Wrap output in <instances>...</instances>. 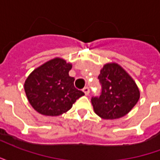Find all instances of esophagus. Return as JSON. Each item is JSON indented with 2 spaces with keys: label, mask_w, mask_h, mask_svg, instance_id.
<instances>
[{
  "label": "esophagus",
  "mask_w": 160,
  "mask_h": 160,
  "mask_svg": "<svg viewBox=\"0 0 160 160\" xmlns=\"http://www.w3.org/2000/svg\"><path fill=\"white\" fill-rule=\"evenodd\" d=\"M83 92H85V94H86V95H88V94L90 93V89H89V87H84Z\"/></svg>",
  "instance_id": "34e87169"
}]
</instances>
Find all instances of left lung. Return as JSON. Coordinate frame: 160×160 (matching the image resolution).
Returning a JSON list of instances; mask_svg holds the SVG:
<instances>
[{
  "label": "left lung",
  "mask_w": 160,
  "mask_h": 160,
  "mask_svg": "<svg viewBox=\"0 0 160 160\" xmlns=\"http://www.w3.org/2000/svg\"><path fill=\"white\" fill-rule=\"evenodd\" d=\"M98 79L100 95L92 97L95 113L104 119H118L128 114L140 98L136 84L117 63H108L101 69Z\"/></svg>",
  "instance_id": "8db88e82"
}]
</instances>
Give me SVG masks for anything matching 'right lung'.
Returning <instances> with one entry per match:
<instances>
[{"label": "right lung", "instance_id": "add662e5", "mask_svg": "<svg viewBox=\"0 0 160 160\" xmlns=\"http://www.w3.org/2000/svg\"><path fill=\"white\" fill-rule=\"evenodd\" d=\"M71 68L72 65L66 61L55 58L30 74L25 82V92L34 110L45 116H59L83 96V92L74 87V78L68 74Z\"/></svg>", "mask_w": 160, "mask_h": 160}]
</instances>
